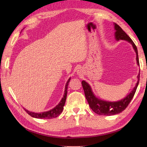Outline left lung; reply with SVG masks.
Masks as SVG:
<instances>
[{
    "mask_svg": "<svg viewBox=\"0 0 147 147\" xmlns=\"http://www.w3.org/2000/svg\"><path fill=\"white\" fill-rule=\"evenodd\" d=\"M114 24L115 29L116 30L115 33V38H116L117 40H126L131 44L136 53L137 63L138 65H139V56H138L137 47L136 46L134 43L133 42L131 38L129 37V35H127L126 33L117 24L114 23ZM137 78L138 81L136 83V85L132 90V91L125 98L117 102H109L98 99L93 94L91 88L88 83H86L84 80H83L82 82V84L86 99L88 102L89 105H90V108L92 109L93 112L100 115L110 116V115H114L123 112V110H125L129 104L130 103V102L135 94L138 84H139L140 74H138Z\"/></svg>",
    "mask_w": 147,
    "mask_h": 147,
    "instance_id": "8db88e82",
    "label": "left lung"
}]
</instances>
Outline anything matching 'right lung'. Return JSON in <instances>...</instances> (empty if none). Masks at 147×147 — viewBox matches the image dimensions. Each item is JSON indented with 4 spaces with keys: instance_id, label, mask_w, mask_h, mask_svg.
Here are the masks:
<instances>
[{
    "instance_id": "add662e5",
    "label": "right lung",
    "mask_w": 147,
    "mask_h": 147,
    "mask_svg": "<svg viewBox=\"0 0 147 147\" xmlns=\"http://www.w3.org/2000/svg\"><path fill=\"white\" fill-rule=\"evenodd\" d=\"M70 80V78L68 80L67 82L66 83L65 86V91H64V97L62 98L61 100L59 103L58 105H57L54 109H53L47 111V112H44L42 113H34L30 112L28 110L24 109V110L27 112L30 116L32 117L35 118H41V119H52L58 117L59 115L62 113L64 109V106L65 105V102L66 100L67 94V88L68 84Z\"/></svg>"
}]
</instances>
